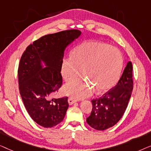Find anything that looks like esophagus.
<instances>
[{
  "instance_id": "esophagus-1",
  "label": "esophagus",
  "mask_w": 151,
  "mask_h": 151,
  "mask_svg": "<svg viewBox=\"0 0 151 151\" xmlns=\"http://www.w3.org/2000/svg\"><path fill=\"white\" fill-rule=\"evenodd\" d=\"M76 102V100L74 99L73 98H71L70 97L68 99V103L69 105H73V104H74Z\"/></svg>"
}]
</instances>
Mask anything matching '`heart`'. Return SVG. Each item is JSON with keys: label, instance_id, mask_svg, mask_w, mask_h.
<instances>
[{"label": "heart", "instance_id": "b5f03b06", "mask_svg": "<svg viewBox=\"0 0 151 151\" xmlns=\"http://www.w3.org/2000/svg\"><path fill=\"white\" fill-rule=\"evenodd\" d=\"M122 56L118 48L102 42H84L65 59L61 65L63 79L69 81L80 75L86 79H75L66 84L64 92L74 99L90 96L94 91L109 90L117 81L122 67Z\"/></svg>", "mask_w": 151, "mask_h": 151}]
</instances>
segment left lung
Masks as SVG:
<instances>
[{
  "instance_id": "left-lung-1",
  "label": "left lung",
  "mask_w": 151,
  "mask_h": 151,
  "mask_svg": "<svg viewBox=\"0 0 151 151\" xmlns=\"http://www.w3.org/2000/svg\"><path fill=\"white\" fill-rule=\"evenodd\" d=\"M133 88V66L129 61L117 85L101 97L92 100V110L87 118L88 124L99 131L114 126L126 111Z\"/></svg>"
}]
</instances>
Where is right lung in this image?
Masks as SVG:
<instances>
[{
    "label": "right lung",
    "instance_id": "1",
    "mask_svg": "<svg viewBox=\"0 0 151 151\" xmlns=\"http://www.w3.org/2000/svg\"><path fill=\"white\" fill-rule=\"evenodd\" d=\"M76 29L42 36L27 46L18 70L19 90L31 118L40 126L51 128L63 120L68 97L55 99L62 86L61 65L65 48L78 37ZM42 61L47 67L42 69Z\"/></svg>",
    "mask_w": 151,
    "mask_h": 151
}]
</instances>
